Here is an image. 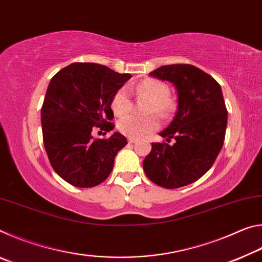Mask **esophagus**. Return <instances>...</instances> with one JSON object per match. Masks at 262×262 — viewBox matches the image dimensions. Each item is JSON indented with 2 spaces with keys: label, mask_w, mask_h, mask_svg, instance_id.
Returning a JSON list of instances; mask_svg holds the SVG:
<instances>
[{
  "label": "esophagus",
  "mask_w": 262,
  "mask_h": 262,
  "mask_svg": "<svg viewBox=\"0 0 262 262\" xmlns=\"http://www.w3.org/2000/svg\"><path fill=\"white\" fill-rule=\"evenodd\" d=\"M128 142H129V143H136L137 139H135V137H128Z\"/></svg>",
  "instance_id": "obj_1"
}]
</instances>
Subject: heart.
Masks as SVG:
<instances>
[{"instance_id":"obj_1","label":"heart","mask_w":262,"mask_h":262,"mask_svg":"<svg viewBox=\"0 0 262 262\" xmlns=\"http://www.w3.org/2000/svg\"><path fill=\"white\" fill-rule=\"evenodd\" d=\"M135 92L140 98H148L144 112L145 117L127 115L123 117L132 108V98L126 86L115 91L111 100V108L117 117H123L118 122V128L123 135L128 137H143L149 133L156 130L159 122L156 115L161 118H167L174 112L176 101L170 96V89L163 81L156 78H145L137 84Z\"/></svg>"}]
</instances>
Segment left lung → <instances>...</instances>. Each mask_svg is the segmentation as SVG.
Here are the masks:
<instances>
[{
  "label": "left lung",
  "instance_id": "obj_1",
  "mask_svg": "<svg viewBox=\"0 0 262 262\" xmlns=\"http://www.w3.org/2000/svg\"><path fill=\"white\" fill-rule=\"evenodd\" d=\"M150 75L173 83L178 111L159 134L176 143H152L143 170L161 187L179 188L200 179L215 163L224 143L228 111L216 79L192 64L163 66Z\"/></svg>",
  "mask_w": 262,
  "mask_h": 262
}]
</instances>
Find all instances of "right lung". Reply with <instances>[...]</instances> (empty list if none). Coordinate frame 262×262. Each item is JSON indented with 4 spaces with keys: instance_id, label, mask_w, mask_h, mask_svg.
Instances as JSON below:
<instances>
[{
    "instance_id": "obj_1",
    "label": "right lung",
    "mask_w": 262,
    "mask_h": 262,
    "mask_svg": "<svg viewBox=\"0 0 262 262\" xmlns=\"http://www.w3.org/2000/svg\"><path fill=\"white\" fill-rule=\"evenodd\" d=\"M130 77L103 64L76 62L51 79L41 107L42 140L52 167L67 183L95 187L112 172L127 139L120 133L94 139L91 133L113 129L111 100Z\"/></svg>"
}]
</instances>
